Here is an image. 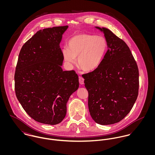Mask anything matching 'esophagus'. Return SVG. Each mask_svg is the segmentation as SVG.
Returning <instances> with one entry per match:
<instances>
[{
	"instance_id": "1",
	"label": "esophagus",
	"mask_w": 155,
	"mask_h": 155,
	"mask_svg": "<svg viewBox=\"0 0 155 155\" xmlns=\"http://www.w3.org/2000/svg\"><path fill=\"white\" fill-rule=\"evenodd\" d=\"M79 84L81 85H83L84 84V79L82 76H80L79 78Z\"/></svg>"
}]
</instances>
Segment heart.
Returning a JSON list of instances; mask_svg holds the SVG:
<instances>
[{
  "label": "heart",
  "mask_w": 155,
  "mask_h": 155,
  "mask_svg": "<svg viewBox=\"0 0 155 155\" xmlns=\"http://www.w3.org/2000/svg\"><path fill=\"white\" fill-rule=\"evenodd\" d=\"M67 45L68 48L64 47L61 51L64 61L73 66L78 58V66L85 71H94L100 66L108 49L105 37L87 33L73 36Z\"/></svg>",
  "instance_id": "heart-1"
}]
</instances>
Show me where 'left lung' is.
<instances>
[{
	"label": "left lung",
	"instance_id": "1",
	"mask_svg": "<svg viewBox=\"0 0 155 155\" xmlns=\"http://www.w3.org/2000/svg\"><path fill=\"white\" fill-rule=\"evenodd\" d=\"M95 28L103 33L108 50L101 65L82 77L91 116L107 125L120 122L132 109L138 94L139 73L126 43L108 28Z\"/></svg>",
	"mask_w": 155,
	"mask_h": 155
}]
</instances>
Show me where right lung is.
<instances>
[{
	"mask_svg": "<svg viewBox=\"0 0 155 155\" xmlns=\"http://www.w3.org/2000/svg\"><path fill=\"white\" fill-rule=\"evenodd\" d=\"M68 26L38 31L22 46L14 76L17 98L35 120L57 125L65 117L67 103L79 85L74 70L63 71L60 44Z\"/></svg>",
	"mask_w": 155,
	"mask_h": 155,
	"instance_id": "1",
	"label": "right lung"
}]
</instances>
